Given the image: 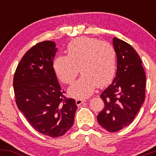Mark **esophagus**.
Returning <instances> with one entry per match:
<instances>
[{
	"label": "esophagus",
	"instance_id": "1",
	"mask_svg": "<svg viewBox=\"0 0 156 156\" xmlns=\"http://www.w3.org/2000/svg\"><path fill=\"white\" fill-rule=\"evenodd\" d=\"M85 102H86V101H85V100H83V99H77L76 101V105H78H78L83 104V103H85Z\"/></svg>",
	"mask_w": 156,
	"mask_h": 156
}]
</instances>
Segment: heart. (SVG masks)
<instances>
[{
    "label": "heart",
    "mask_w": 156,
    "mask_h": 156,
    "mask_svg": "<svg viewBox=\"0 0 156 156\" xmlns=\"http://www.w3.org/2000/svg\"><path fill=\"white\" fill-rule=\"evenodd\" d=\"M67 55H58L53 67L58 79L70 84L79 73L82 76L69 87L74 98H87L97 87L103 88L112 81L116 73L117 53L112 44L88 37L74 39L68 44Z\"/></svg>",
    "instance_id": "obj_1"
}]
</instances>
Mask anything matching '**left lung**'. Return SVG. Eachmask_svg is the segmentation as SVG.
<instances>
[{"mask_svg":"<svg viewBox=\"0 0 156 156\" xmlns=\"http://www.w3.org/2000/svg\"><path fill=\"white\" fill-rule=\"evenodd\" d=\"M117 69L112 83L101 93L104 108L98 114L99 124L108 132H117L133 121L145 99L146 76L137 52L114 37Z\"/></svg>","mask_w":156,"mask_h":156,"instance_id":"left-lung-1","label":"left lung"}]
</instances>
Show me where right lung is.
I'll use <instances>...</instances> for the list:
<instances>
[{"instance_id":"add662e5","label":"right lung","mask_w":156,"mask_h":156,"mask_svg":"<svg viewBox=\"0 0 156 156\" xmlns=\"http://www.w3.org/2000/svg\"><path fill=\"white\" fill-rule=\"evenodd\" d=\"M56 51L51 41L35 44L23 55L13 80L17 108L34 129L53 138L73 126L77 110L75 100L61 90L53 69Z\"/></svg>"}]
</instances>
